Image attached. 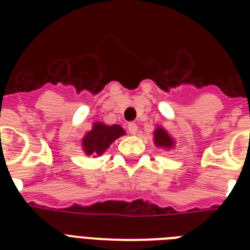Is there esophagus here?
<instances>
[{"label": "esophagus", "instance_id": "esophagus-1", "mask_svg": "<svg viewBox=\"0 0 250 250\" xmlns=\"http://www.w3.org/2000/svg\"><path fill=\"white\" fill-rule=\"evenodd\" d=\"M128 132L131 133V135H136V132H137L136 123H128Z\"/></svg>", "mask_w": 250, "mask_h": 250}]
</instances>
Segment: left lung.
Wrapping results in <instances>:
<instances>
[{
  "instance_id": "obj_1",
  "label": "left lung",
  "mask_w": 250,
  "mask_h": 250,
  "mask_svg": "<svg viewBox=\"0 0 250 250\" xmlns=\"http://www.w3.org/2000/svg\"><path fill=\"white\" fill-rule=\"evenodd\" d=\"M154 143L157 146H164V148H171L174 145V141L168 136V133L160 127L154 131Z\"/></svg>"
}]
</instances>
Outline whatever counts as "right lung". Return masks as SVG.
<instances>
[{
    "instance_id": "add662e5",
    "label": "right lung",
    "mask_w": 250,
    "mask_h": 250,
    "mask_svg": "<svg viewBox=\"0 0 250 250\" xmlns=\"http://www.w3.org/2000/svg\"><path fill=\"white\" fill-rule=\"evenodd\" d=\"M125 133V129L122 128L121 125H106L102 123H94L93 129L86 133L83 139L84 152L88 156L90 154L101 156L114 140L123 136Z\"/></svg>"
}]
</instances>
